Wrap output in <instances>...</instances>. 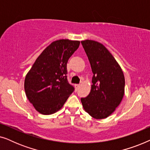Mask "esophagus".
<instances>
[{
	"label": "esophagus",
	"instance_id": "obj_1",
	"mask_svg": "<svg viewBox=\"0 0 150 150\" xmlns=\"http://www.w3.org/2000/svg\"><path fill=\"white\" fill-rule=\"evenodd\" d=\"M74 86H75L76 89H79V87H80V84H76Z\"/></svg>",
	"mask_w": 150,
	"mask_h": 150
}]
</instances>
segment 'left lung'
<instances>
[{"instance_id": "1", "label": "left lung", "mask_w": 150, "mask_h": 150, "mask_svg": "<svg viewBox=\"0 0 150 150\" xmlns=\"http://www.w3.org/2000/svg\"><path fill=\"white\" fill-rule=\"evenodd\" d=\"M92 72L91 89L81 100L92 117L101 120L111 115L124 95L125 79L120 65L107 48L93 40L82 41Z\"/></svg>"}]
</instances>
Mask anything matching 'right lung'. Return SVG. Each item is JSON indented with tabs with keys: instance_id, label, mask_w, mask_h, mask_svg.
I'll list each match as a JSON object with an SVG mask.
<instances>
[{
	"instance_id": "obj_1",
	"label": "right lung",
	"mask_w": 150,
	"mask_h": 150,
	"mask_svg": "<svg viewBox=\"0 0 150 150\" xmlns=\"http://www.w3.org/2000/svg\"><path fill=\"white\" fill-rule=\"evenodd\" d=\"M79 41L59 40L41 53L24 80L26 97L37 111L54 113L74 90L67 79V63L79 48Z\"/></svg>"
}]
</instances>
